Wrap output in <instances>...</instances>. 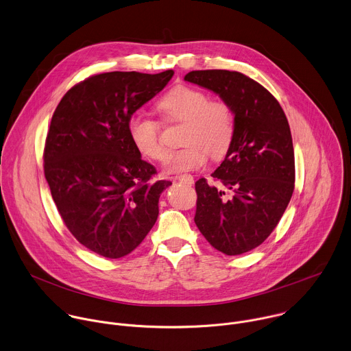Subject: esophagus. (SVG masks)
Here are the masks:
<instances>
[{
  "label": "esophagus",
  "mask_w": 351,
  "mask_h": 351,
  "mask_svg": "<svg viewBox=\"0 0 351 351\" xmlns=\"http://www.w3.org/2000/svg\"><path fill=\"white\" fill-rule=\"evenodd\" d=\"M178 180H180V182H183L184 184H193L194 183V179H193V176H190V175H182V176H179V178H176Z\"/></svg>",
  "instance_id": "esophagus-1"
}]
</instances>
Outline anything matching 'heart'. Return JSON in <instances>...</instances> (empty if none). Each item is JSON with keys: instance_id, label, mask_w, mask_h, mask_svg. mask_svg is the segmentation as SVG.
Wrapping results in <instances>:
<instances>
[{"instance_id": "b5f03b06", "label": "heart", "mask_w": 351, "mask_h": 351, "mask_svg": "<svg viewBox=\"0 0 351 351\" xmlns=\"http://www.w3.org/2000/svg\"><path fill=\"white\" fill-rule=\"evenodd\" d=\"M158 110L171 123H183V149L167 161L168 173L197 171L212 158H221L235 136V113L226 101H210L209 95L191 86H176L157 102ZM128 131L138 152L152 160L162 161L167 149L161 143V125L153 117L136 112L130 117Z\"/></svg>"}]
</instances>
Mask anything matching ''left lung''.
Returning a JSON list of instances; mask_svg holds the SVG:
<instances>
[{
  "label": "left lung",
  "instance_id": "8db88e82",
  "mask_svg": "<svg viewBox=\"0 0 351 351\" xmlns=\"http://www.w3.org/2000/svg\"><path fill=\"white\" fill-rule=\"evenodd\" d=\"M184 80L216 93L235 113V136L212 173L226 191L195 182L194 221L227 256L260 246L280 221L294 191L295 161L287 117L278 99L249 76L226 69L191 71Z\"/></svg>",
  "mask_w": 351,
  "mask_h": 351
}]
</instances>
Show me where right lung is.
Here are the masks:
<instances>
[{
  "instance_id": "add662e5",
  "label": "right lung",
  "mask_w": 351,
  "mask_h": 351,
  "mask_svg": "<svg viewBox=\"0 0 351 351\" xmlns=\"http://www.w3.org/2000/svg\"><path fill=\"white\" fill-rule=\"evenodd\" d=\"M160 73L106 72L75 84L57 105L43 150L45 178L69 232L88 250L120 258L158 217L171 186L131 141L130 117L171 80Z\"/></svg>"
}]
</instances>
